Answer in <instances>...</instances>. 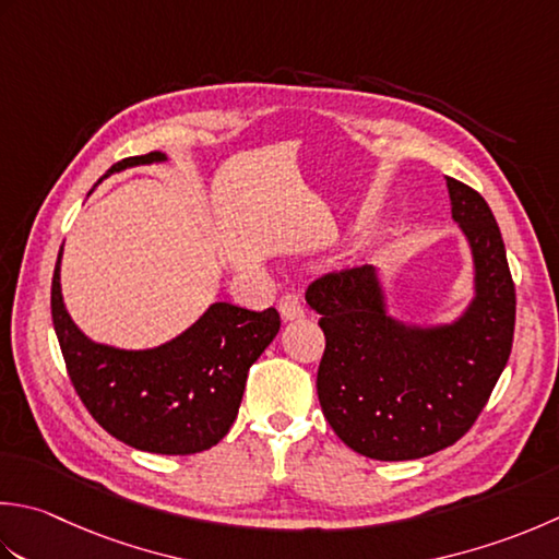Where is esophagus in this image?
Returning <instances> with one entry per match:
<instances>
[{"label":"esophagus","instance_id":"obj_1","mask_svg":"<svg viewBox=\"0 0 559 559\" xmlns=\"http://www.w3.org/2000/svg\"><path fill=\"white\" fill-rule=\"evenodd\" d=\"M278 310H281V317H283V320H286V322L298 320V317H302V312H305L302 300H300L295 293H286V295H283L281 302H278Z\"/></svg>","mask_w":559,"mask_h":559}]
</instances>
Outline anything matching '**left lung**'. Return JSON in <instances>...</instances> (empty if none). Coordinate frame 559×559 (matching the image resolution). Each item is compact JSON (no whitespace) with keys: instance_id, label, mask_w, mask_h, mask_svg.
Returning a JSON list of instances; mask_svg holds the SVG:
<instances>
[{"instance_id":"8db88e82","label":"left lung","mask_w":559,"mask_h":559,"mask_svg":"<svg viewBox=\"0 0 559 559\" xmlns=\"http://www.w3.org/2000/svg\"><path fill=\"white\" fill-rule=\"evenodd\" d=\"M475 261V298L451 324L388 314L376 266L324 273L305 293L326 338L317 397L334 433L373 461H414L469 431L504 370L516 324L504 239L487 201L445 177Z\"/></svg>"}]
</instances>
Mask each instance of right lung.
Segmentation results:
<instances>
[{
	"instance_id": "1",
	"label": "right lung",
	"mask_w": 559,
	"mask_h": 559,
	"mask_svg": "<svg viewBox=\"0 0 559 559\" xmlns=\"http://www.w3.org/2000/svg\"><path fill=\"white\" fill-rule=\"evenodd\" d=\"M167 155L128 157L108 174ZM60 259L52 273L55 334L76 395L114 439L138 451L191 455L215 445L235 424L247 373L281 330L278 312L213 302L199 322L157 348L128 352L84 336L62 302Z\"/></svg>"
}]
</instances>
